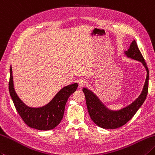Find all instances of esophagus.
Wrapping results in <instances>:
<instances>
[{
    "label": "esophagus",
    "mask_w": 155,
    "mask_h": 155,
    "mask_svg": "<svg viewBox=\"0 0 155 155\" xmlns=\"http://www.w3.org/2000/svg\"><path fill=\"white\" fill-rule=\"evenodd\" d=\"M86 84H87V82L85 81L81 80L79 81V83H78V86H79L80 88H82V87H83L85 86Z\"/></svg>",
    "instance_id": "1"
}]
</instances>
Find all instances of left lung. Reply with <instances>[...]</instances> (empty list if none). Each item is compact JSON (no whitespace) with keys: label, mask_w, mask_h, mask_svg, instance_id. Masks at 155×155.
<instances>
[{"label":"left lung","mask_w":155,"mask_h":155,"mask_svg":"<svg viewBox=\"0 0 155 155\" xmlns=\"http://www.w3.org/2000/svg\"><path fill=\"white\" fill-rule=\"evenodd\" d=\"M124 54L129 58L142 62L147 72L143 89L140 95L135 101L119 110H111L103 104L92 91L89 90L87 88L83 89V91L85 95L87 107L89 116L93 122L102 128L116 129L124 126L132 119L147 98L148 90L149 71L135 40L132 41L130 48L124 51Z\"/></svg>","instance_id":"1"}]
</instances>
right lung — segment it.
Instances as JSON below:
<instances>
[{
	"mask_svg": "<svg viewBox=\"0 0 155 155\" xmlns=\"http://www.w3.org/2000/svg\"><path fill=\"white\" fill-rule=\"evenodd\" d=\"M77 87V83L64 87L46 105L39 107H29L15 92L11 66L10 67L9 93L18 114L30 128L39 130H50L56 128L62 119L66 101Z\"/></svg>",
	"mask_w": 155,
	"mask_h": 155,
	"instance_id": "right-lung-1",
	"label": "right lung"
}]
</instances>
